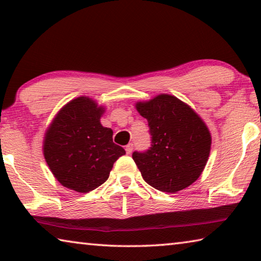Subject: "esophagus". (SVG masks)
<instances>
[{
	"label": "esophagus",
	"instance_id": "1",
	"mask_svg": "<svg viewBox=\"0 0 261 261\" xmlns=\"http://www.w3.org/2000/svg\"><path fill=\"white\" fill-rule=\"evenodd\" d=\"M125 149H126V153H127L128 155L132 154V151H133V143H128Z\"/></svg>",
	"mask_w": 261,
	"mask_h": 261
}]
</instances>
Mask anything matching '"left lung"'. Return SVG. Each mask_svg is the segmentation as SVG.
<instances>
[{
  "label": "left lung",
  "mask_w": 261,
  "mask_h": 261,
  "mask_svg": "<svg viewBox=\"0 0 261 261\" xmlns=\"http://www.w3.org/2000/svg\"><path fill=\"white\" fill-rule=\"evenodd\" d=\"M136 110L147 119L151 136L149 149L133 153L144 181L164 192L191 186L210 154L211 135L203 120L190 106L169 94L138 102Z\"/></svg>",
  "instance_id": "1"
}]
</instances>
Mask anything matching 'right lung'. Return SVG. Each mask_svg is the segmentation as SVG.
<instances>
[{
  "mask_svg": "<svg viewBox=\"0 0 261 261\" xmlns=\"http://www.w3.org/2000/svg\"><path fill=\"white\" fill-rule=\"evenodd\" d=\"M105 110L87 97L66 103L44 136V158L57 181L77 192H89L107 181L114 162L125 155L103 127Z\"/></svg>",
  "mask_w": 261,
  "mask_h": 261,
  "instance_id": "add662e5",
  "label": "right lung"
}]
</instances>
